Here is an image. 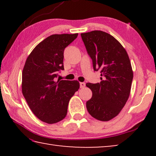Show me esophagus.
I'll return each instance as SVG.
<instances>
[{
    "label": "esophagus",
    "instance_id": "esophagus-1",
    "mask_svg": "<svg viewBox=\"0 0 156 156\" xmlns=\"http://www.w3.org/2000/svg\"><path fill=\"white\" fill-rule=\"evenodd\" d=\"M85 87V83H80V88H84Z\"/></svg>",
    "mask_w": 156,
    "mask_h": 156
}]
</instances>
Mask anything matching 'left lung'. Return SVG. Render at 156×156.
<instances>
[{
  "label": "left lung",
  "instance_id": "obj_1",
  "mask_svg": "<svg viewBox=\"0 0 156 156\" xmlns=\"http://www.w3.org/2000/svg\"><path fill=\"white\" fill-rule=\"evenodd\" d=\"M95 71L101 73L100 83H87L92 97L86 103L92 117L109 121L119 114L131 92L133 73L128 54L113 36L95 30L81 34Z\"/></svg>",
  "mask_w": 156,
  "mask_h": 156
}]
</instances>
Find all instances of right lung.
Masks as SVG:
<instances>
[{
	"instance_id": "right-lung-1",
	"label": "right lung",
	"mask_w": 156,
	"mask_h": 156,
	"mask_svg": "<svg viewBox=\"0 0 156 156\" xmlns=\"http://www.w3.org/2000/svg\"><path fill=\"white\" fill-rule=\"evenodd\" d=\"M78 34H53L35 47L29 55L22 73V92L38 119L54 124L64 119L69 102L80 88L77 80H55L64 69L63 53Z\"/></svg>"
}]
</instances>
